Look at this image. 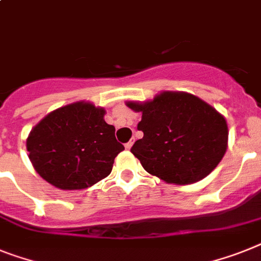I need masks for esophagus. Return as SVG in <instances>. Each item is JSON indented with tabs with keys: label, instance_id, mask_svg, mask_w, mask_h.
Instances as JSON below:
<instances>
[{
	"label": "esophagus",
	"instance_id": "34e87169",
	"mask_svg": "<svg viewBox=\"0 0 261 261\" xmlns=\"http://www.w3.org/2000/svg\"><path fill=\"white\" fill-rule=\"evenodd\" d=\"M132 145H133V141L130 140V141H128V143L125 144V148L126 149H130V148H132Z\"/></svg>",
	"mask_w": 261,
	"mask_h": 261
}]
</instances>
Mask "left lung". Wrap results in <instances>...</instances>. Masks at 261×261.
Wrapping results in <instances>:
<instances>
[{
  "instance_id": "8db88e82",
  "label": "left lung",
  "mask_w": 261,
  "mask_h": 261,
  "mask_svg": "<svg viewBox=\"0 0 261 261\" xmlns=\"http://www.w3.org/2000/svg\"><path fill=\"white\" fill-rule=\"evenodd\" d=\"M141 112L144 133L130 152L148 173L173 184H192L211 173L228 143L225 118L199 97L164 92L145 104L128 102Z\"/></svg>"
}]
</instances>
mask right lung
Wrapping results in <instances>:
<instances>
[{"label": "right lung", "instance_id": "1", "mask_svg": "<svg viewBox=\"0 0 261 261\" xmlns=\"http://www.w3.org/2000/svg\"><path fill=\"white\" fill-rule=\"evenodd\" d=\"M104 115L102 108L81 101L42 118L27 140L41 177L60 189H84L107 177L124 145Z\"/></svg>", "mask_w": 261, "mask_h": 261}]
</instances>
